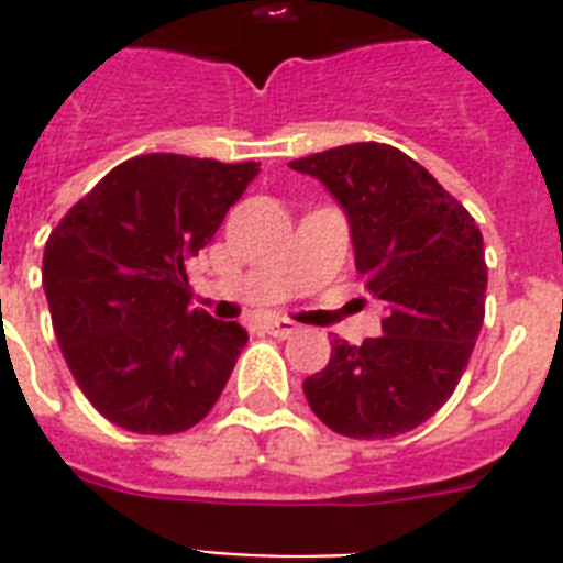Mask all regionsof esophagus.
Masks as SVG:
<instances>
[{"instance_id": "esophagus-1", "label": "esophagus", "mask_w": 563, "mask_h": 563, "mask_svg": "<svg viewBox=\"0 0 563 563\" xmlns=\"http://www.w3.org/2000/svg\"><path fill=\"white\" fill-rule=\"evenodd\" d=\"M265 330L272 335H277V339H286V335H291L298 330V324L289 321V318H268V321H265Z\"/></svg>"}]
</instances>
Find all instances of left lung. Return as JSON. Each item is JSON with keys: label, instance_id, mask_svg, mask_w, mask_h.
Returning <instances> with one entry per match:
<instances>
[{"label": "left lung", "instance_id": "8db88e82", "mask_svg": "<svg viewBox=\"0 0 563 563\" xmlns=\"http://www.w3.org/2000/svg\"><path fill=\"white\" fill-rule=\"evenodd\" d=\"M289 166L339 201L356 272L385 303L379 339H335L327 368L307 376L309 409L339 435H402L444 406L479 339L488 286L479 228L394 145H339Z\"/></svg>", "mask_w": 563, "mask_h": 563}]
</instances>
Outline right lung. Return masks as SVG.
<instances>
[{
  "label": "right lung",
  "instance_id": "1",
  "mask_svg": "<svg viewBox=\"0 0 563 563\" xmlns=\"http://www.w3.org/2000/svg\"><path fill=\"white\" fill-rule=\"evenodd\" d=\"M260 163L143 154L84 195L43 251V289L64 360L117 427L175 435L207 418L247 333L189 307L198 256Z\"/></svg>",
  "mask_w": 563,
  "mask_h": 563
}]
</instances>
